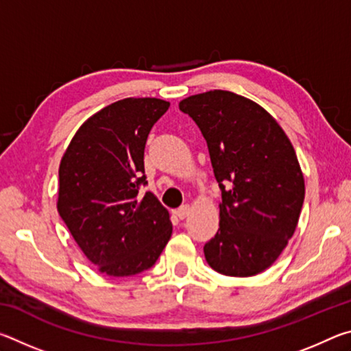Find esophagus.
<instances>
[{"mask_svg": "<svg viewBox=\"0 0 351 351\" xmlns=\"http://www.w3.org/2000/svg\"><path fill=\"white\" fill-rule=\"evenodd\" d=\"M189 213H190V206H189V204H184V206L180 207V209L176 210L178 218H181V219L186 218V217L189 215Z\"/></svg>", "mask_w": 351, "mask_h": 351, "instance_id": "obj_1", "label": "esophagus"}]
</instances>
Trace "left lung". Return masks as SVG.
Here are the masks:
<instances>
[{"instance_id":"1","label":"left lung","mask_w":351,"mask_h":351,"mask_svg":"<svg viewBox=\"0 0 351 351\" xmlns=\"http://www.w3.org/2000/svg\"><path fill=\"white\" fill-rule=\"evenodd\" d=\"M180 110L203 133L221 189L219 229L204 245L207 263L224 276H257L299 223L305 181L294 147L268 111L235 93L195 94Z\"/></svg>"}]
</instances>
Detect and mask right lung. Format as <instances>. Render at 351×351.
Returning <instances> with one entry per match:
<instances>
[{
  "mask_svg": "<svg viewBox=\"0 0 351 351\" xmlns=\"http://www.w3.org/2000/svg\"><path fill=\"white\" fill-rule=\"evenodd\" d=\"M170 104L128 97L82 123L58 169L57 210L100 272L127 277L156 263L171 235L170 213L145 186L144 150Z\"/></svg>",
  "mask_w": 351,
  "mask_h": 351,
  "instance_id": "add662e5",
  "label": "right lung"
}]
</instances>
